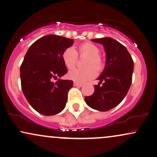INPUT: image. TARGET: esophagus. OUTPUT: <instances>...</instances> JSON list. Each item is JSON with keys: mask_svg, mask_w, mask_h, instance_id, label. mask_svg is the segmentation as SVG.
<instances>
[{"mask_svg": "<svg viewBox=\"0 0 157 157\" xmlns=\"http://www.w3.org/2000/svg\"><path fill=\"white\" fill-rule=\"evenodd\" d=\"M74 86H76V87H82V83H79V82H74Z\"/></svg>", "mask_w": 157, "mask_h": 157, "instance_id": "34e87169", "label": "esophagus"}]
</instances>
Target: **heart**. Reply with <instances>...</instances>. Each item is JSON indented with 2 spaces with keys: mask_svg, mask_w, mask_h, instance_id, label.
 <instances>
[{
  "mask_svg": "<svg viewBox=\"0 0 157 157\" xmlns=\"http://www.w3.org/2000/svg\"><path fill=\"white\" fill-rule=\"evenodd\" d=\"M78 52L80 56H87L84 61V66L86 67L71 69L68 73V77L77 82H85L96 77V69L98 71L102 69L104 60L99 56V47L94 43L86 42L80 44L78 47ZM62 59L68 69H72L77 63V51L72 47L67 48L62 53Z\"/></svg>",
  "mask_w": 157,
  "mask_h": 157,
  "instance_id": "b5f03b06",
  "label": "heart"
}]
</instances>
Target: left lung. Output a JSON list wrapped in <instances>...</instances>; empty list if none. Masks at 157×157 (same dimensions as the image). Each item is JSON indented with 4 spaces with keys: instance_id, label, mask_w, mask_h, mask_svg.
Segmentation results:
<instances>
[{
    "instance_id": "8db88e82",
    "label": "left lung",
    "mask_w": 157,
    "mask_h": 157,
    "mask_svg": "<svg viewBox=\"0 0 157 157\" xmlns=\"http://www.w3.org/2000/svg\"><path fill=\"white\" fill-rule=\"evenodd\" d=\"M104 46L106 52L105 69L98 77L94 93L85 97L90 107L99 111H107L116 107L126 97L132 80L134 62L124 45L109 37L91 39ZM103 82L101 86L99 85Z\"/></svg>"
}]
</instances>
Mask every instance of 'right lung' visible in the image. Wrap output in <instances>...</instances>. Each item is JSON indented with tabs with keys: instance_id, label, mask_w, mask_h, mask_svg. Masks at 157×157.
I'll return each instance as SVG.
<instances>
[{
	"instance_id": "add662e5",
	"label": "right lung",
	"mask_w": 157,
	"mask_h": 157,
	"mask_svg": "<svg viewBox=\"0 0 157 157\" xmlns=\"http://www.w3.org/2000/svg\"><path fill=\"white\" fill-rule=\"evenodd\" d=\"M73 43L71 39L47 35L36 41L25 56L20 67L22 90L28 103L41 114L53 116L66 106L73 81L52 80L67 73L62 53Z\"/></svg>"
}]
</instances>
